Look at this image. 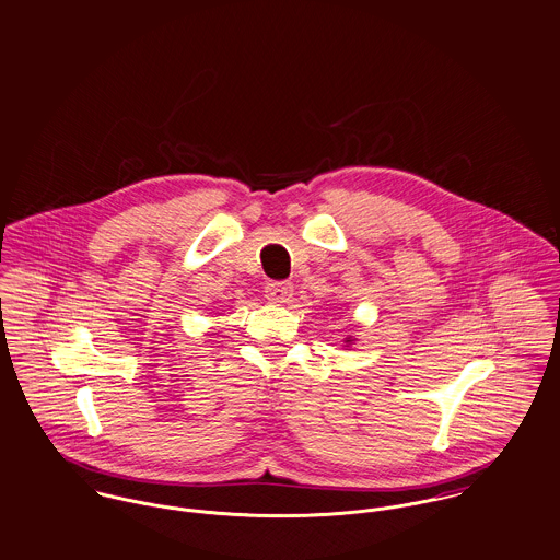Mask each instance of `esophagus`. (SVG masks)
<instances>
[{
    "label": "esophagus",
    "mask_w": 560,
    "mask_h": 560,
    "mask_svg": "<svg viewBox=\"0 0 560 560\" xmlns=\"http://www.w3.org/2000/svg\"><path fill=\"white\" fill-rule=\"evenodd\" d=\"M264 292H266V299H268L270 303L283 305V303H290L294 288H292V283H288V281H270V283H266Z\"/></svg>",
    "instance_id": "esophagus-1"
}]
</instances>
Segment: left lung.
Returning <instances> with one entry per match:
<instances>
[{"label":"left lung","instance_id":"left-lung-1","mask_svg":"<svg viewBox=\"0 0 560 560\" xmlns=\"http://www.w3.org/2000/svg\"><path fill=\"white\" fill-rule=\"evenodd\" d=\"M346 343H352V339H350V337H348V341H346Z\"/></svg>","mask_w":560,"mask_h":560}]
</instances>
